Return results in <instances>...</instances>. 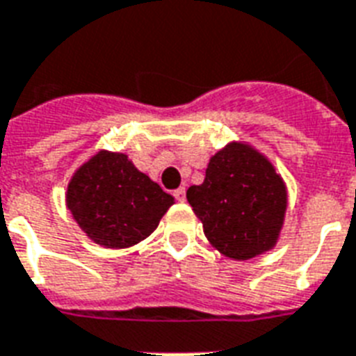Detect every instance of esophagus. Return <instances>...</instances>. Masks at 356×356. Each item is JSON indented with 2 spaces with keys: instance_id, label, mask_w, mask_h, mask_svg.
<instances>
[{
  "instance_id": "esophagus-1",
  "label": "esophagus",
  "mask_w": 356,
  "mask_h": 356,
  "mask_svg": "<svg viewBox=\"0 0 356 356\" xmlns=\"http://www.w3.org/2000/svg\"><path fill=\"white\" fill-rule=\"evenodd\" d=\"M173 196H175L177 202H184V200H186V188H184V186H179V188L173 192Z\"/></svg>"
}]
</instances>
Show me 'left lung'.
<instances>
[{
    "label": "left lung",
    "mask_w": 356,
    "mask_h": 356,
    "mask_svg": "<svg viewBox=\"0 0 356 356\" xmlns=\"http://www.w3.org/2000/svg\"><path fill=\"white\" fill-rule=\"evenodd\" d=\"M203 233L226 257L244 261L275 248L287 209L284 179L259 151L233 142L211 156L202 184L186 190Z\"/></svg>",
    "instance_id": "1"
}]
</instances>
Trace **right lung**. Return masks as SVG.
<instances>
[{"mask_svg": "<svg viewBox=\"0 0 356 356\" xmlns=\"http://www.w3.org/2000/svg\"><path fill=\"white\" fill-rule=\"evenodd\" d=\"M65 197L81 232L104 248H129L147 238L175 203L127 154L110 151H99L76 170Z\"/></svg>", "mask_w": 356, "mask_h": 356, "instance_id": "1", "label": "right lung"}]
</instances>
